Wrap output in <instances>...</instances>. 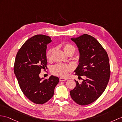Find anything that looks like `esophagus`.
I'll return each mask as SVG.
<instances>
[{
  "instance_id": "34e87169",
  "label": "esophagus",
  "mask_w": 122,
  "mask_h": 122,
  "mask_svg": "<svg viewBox=\"0 0 122 122\" xmlns=\"http://www.w3.org/2000/svg\"><path fill=\"white\" fill-rule=\"evenodd\" d=\"M67 80L66 78H60V81H66Z\"/></svg>"
}]
</instances>
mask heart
Listing matches in <instances>:
<instances>
[{"label": "heart", "mask_w": 122, "mask_h": 122, "mask_svg": "<svg viewBox=\"0 0 122 122\" xmlns=\"http://www.w3.org/2000/svg\"><path fill=\"white\" fill-rule=\"evenodd\" d=\"M63 49L64 52L67 55L68 53L72 52L73 53L75 51V48L73 45L70 44H66L63 45ZM53 49L51 48L47 51L46 53V57L47 59H50ZM73 70V67L69 64L59 63L53 66L52 69V72L56 75L60 77H66L69 72Z\"/></svg>", "instance_id": "b5f03b06"}]
</instances>
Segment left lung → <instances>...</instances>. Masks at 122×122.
Masks as SVG:
<instances>
[{
  "label": "left lung",
  "mask_w": 122,
  "mask_h": 122,
  "mask_svg": "<svg viewBox=\"0 0 122 122\" xmlns=\"http://www.w3.org/2000/svg\"><path fill=\"white\" fill-rule=\"evenodd\" d=\"M77 46L80 58L75 75L85 76L81 83L70 91L72 99L81 106L92 103L105 90L110 79L109 59L106 51L93 37L84 34L72 38Z\"/></svg>",
  "instance_id": "1"
}]
</instances>
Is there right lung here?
Returning a JSON list of instances; mask_svg holds the SVG:
<instances>
[{
  "label": "right lung",
  "mask_w": 122,
  "mask_h": 122,
  "mask_svg": "<svg viewBox=\"0 0 122 122\" xmlns=\"http://www.w3.org/2000/svg\"><path fill=\"white\" fill-rule=\"evenodd\" d=\"M51 41L50 37L36 35L24 42L17 53L14 72L24 95L33 102L41 104L49 100L54 94L59 81L51 75L49 79L39 77L41 70L47 68V45Z\"/></svg>",
  "instance_id": "add662e5"
}]
</instances>
